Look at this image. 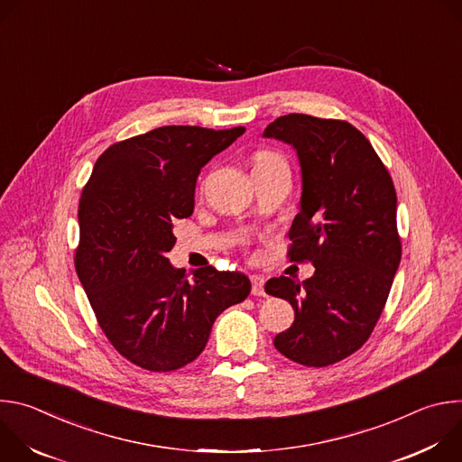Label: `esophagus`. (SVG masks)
Instances as JSON below:
<instances>
[{
	"instance_id": "esophagus-1",
	"label": "esophagus",
	"mask_w": 462,
	"mask_h": 462,
	"mask_svg": "<svg viewBox=\"0 0 462 462\" xmlns=\"http://www.w3.org/2000/svg\"><path fill=\"white\" fill-rule=\"evenodd\" d=\"M252 282V294L254 296H265V280H263V276H252L250 278Z\"/></svg>"
}]
</instances>
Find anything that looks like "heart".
<instances>
[{
    "label": "heart",
    "mask_w": 462,
    "mask_h": 462,
    "mask_svg": "<svg viewBox=\"0 0 462 462\" xmlns=\"http://www.w3.org/2000/svg\"><path fill=\"white\" fill-rule=\"evenodd\" d=\"M276 162H283V157L276 152H271V150H259L252 155L254 168H265V166H271V164H276Z\"/></svg>",
    "instance_id": "heart-1"
}]
</instances>
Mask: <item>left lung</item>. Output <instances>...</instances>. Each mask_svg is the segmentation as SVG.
Segmentation results:
<instances>
[{"instance_id":"obj_1","label":"left lung","mask_w":462,"mask_h":462,"mask_svg":"<svg viewBox=\"0 0 462 462\" xmlns=\"http://www.w3.org/2000/svg\"><path fill=\"white\" fill-rule=\"evenodd\" d=\"M265 137L292 144L301 166V208L287 257L314 276L273 278L265 292L287 300L294 321L276 349L307 367L337 364L371 337L399 269L397 191L364 134L346 120L289 113Z\"/></svg>"}]
</instances>
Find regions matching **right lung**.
<instances>
[{
	"label": "right lung",
	"instance_id": "right-lung-1",
	"mask_svg": "<svg viewBox=\"0 0 462 462\" xmlns=\"http://www.w3.org/2000/svg\"><path fill=\"white\" fill-rule=\"evenodd\" d=\"M245 127L162 125L109 146L84 186L77 274L111 346L131 364L168 373L199 356L216 318L250 294L239 273L173 269L175 219L193 212L201 168Z\"/></svg>",
	"mask_w": 462,
	"mask_h": 462
}]
</instances>
